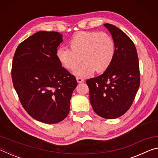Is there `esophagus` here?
I'll list each match as a JSON object with an SVG mask.
<instances>
[{
    "label": "esophagus",
    "mask_w": 158,
    "mask_h": 158,
    "mask_svg": "<svg viewBox=\"0 0 158 158\" xmlns=\"http://www.w3.org/2000/svg\"><path fill=\"white\" fill-rule=\"evenodd\" d=\"M76 79H77V81L79 83V84H80V83H83L84 81V79H82V78H81V77H77L76 78Z\"/></svg>",
    "instance_id": "obj_1"
}]
</instances>
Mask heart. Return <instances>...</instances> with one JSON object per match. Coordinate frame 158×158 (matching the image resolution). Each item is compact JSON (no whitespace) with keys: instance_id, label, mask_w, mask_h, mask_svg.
Returning <instances> with one entry per match:
<instances>
[{"instance_id":"obj_1","label":"heart","mask_w":158,"mask_h":158,"mask_svg":"<svg viewBox=\"0 0 158 158\" xmlns=\"http://www.w3.org/2000/svg\"><path fill=\"white\" fill-rule=\"evenodd\" d=\"M70 49L59 48L56 56L64 68L75 69L81 61L84 63L73 72L74 75L89 77L95 71L101 73L111 65L115 55V44L112 37L105 33L79 32L69 42Z\"/></svg>"}]
</instances>
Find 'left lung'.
Instances as JSON below:
<instances>
[{
	"label": "left lung",
	"instance_id": "left-lung-1",
	"mask_svg": "<svg viewBox=\"0 0 158 158\" xmlns=\"http://www.w3.org/2000/svg\"><path fill=\"white\" fill-rule=\"evenodd\" d=\"M104 26L115 44V55L109 68L101 75L86 81L93 110L106 119L117 118L130 109L140 84L137 49L121 29L109 23Z\"/></svg>",
	"mask_w": 158,
	"mask_h": 158
}]
</instances>
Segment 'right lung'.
Here are the masks:
<instances>
[{
	"label": "right lung",
	"mask_w": 158,
	"mask_h": 158,
	"mask_svg": "<svg viewBox=\"0 0 158 158\" xmlns=\"http://www.w3.org/2000/svg\"><path fill=\"white\" fill-rule=\"evenodd\" d=\"M63 41L58 32L38 31L19 45L13 58L12 79L21 105L32 118L47 124L67 117L77 85L56 56Z\"/></svg>",
	"instance_id": "add662e5"
}]
</instances>
